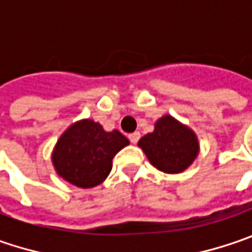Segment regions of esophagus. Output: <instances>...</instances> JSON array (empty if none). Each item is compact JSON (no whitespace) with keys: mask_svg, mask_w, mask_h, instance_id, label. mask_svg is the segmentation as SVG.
Instances as JSON below:
<instances>
[{"mask_svg":"<svg viewBox=\"0 0 252 252\" xmlns=\"http://www.w3.org/2000/svg\"><path fill=\"white\" fill-rule=\"evenodd\" d=\"M139 137H141V134H139V132H132V134H129V135H128L129 141H131L132 144H137L138 139H139Z\"/></svg>","mask_w":252,"mask_h":252,"instance_id":"esophagus-1","label":"esophagus"}]
</instances>
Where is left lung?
<instances>
[{
	"label": "left lung",
	"instance_id": "8db88e82",
	"mask_svg": "<svg viewBox=\"0 0 252 252\" xmlns=\"http://www.w3.org/2000/svg\"><path fill=\"white\" fill-rule=\"evenodd\" d=\"M138 147L157 169L165 173H181L188 169L199 154L196 134L172 115L160 117L154 132L141 138Z\"/></svg>",
	"mask_w": 252,
	"mask_h": 252
}]
</instances>
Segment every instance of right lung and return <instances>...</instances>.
<instances>
[{"label":"right lung","mask_w":252,"mask_h":252,"mask_svg":"<svg viewBox=\"0 0 252 252\" xmlns=\"http://www.w3.org/2000/svg\"><path fill=\"white\" fill-rule=\"evenodd\" d=\"M129 144L120 131L111 132L93 120L71 124L59 138L52 154L58 175L71 185L89 189L105 181L117 152Z\"/></svg>","instance_id":"1"}]
</instances>
